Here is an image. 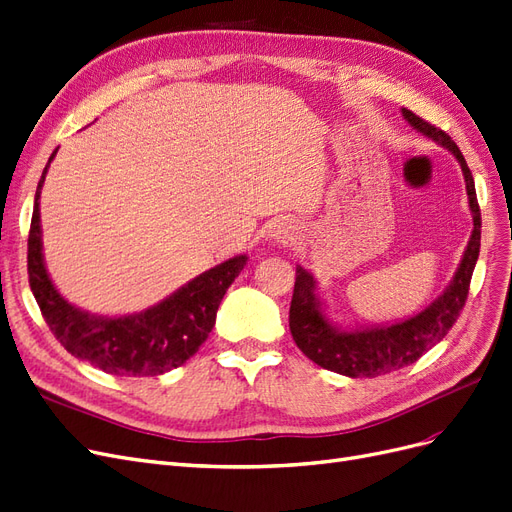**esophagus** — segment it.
<instances>
[{
    "mask_svg": "<svg viewBox=\"0 0 512 512\" xmlns=\"http://www.w3.org/2000/svg\"><path fill=\"white\" fill-rule=\"evenodd\" d=\"M292 226L288 224V222H275L273 226H271V231H269V239L271 241H275V243H286V241H292Z\"/></svg>",
    "mask_w": 512,
    "mask_h": 512,
    "instance_id": "esophagus-1",
    "label": "esophagus"
}]
</instances>
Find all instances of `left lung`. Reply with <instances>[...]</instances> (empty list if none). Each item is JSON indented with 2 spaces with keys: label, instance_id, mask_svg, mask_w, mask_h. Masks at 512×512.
I'll use <instances>...</instances> for the list:
<instances>
[{
  "label": "left lung",
  "instance_id": "obj_1",
  "mask_svg": "<svg viewBox=\"0 0 512 512\" xmlns=\"http://www.w3.org/2000/svg\"><path fill=\"white\" fill-rule=\"evenodd\" d=\"M402 116L415 131L430 137L438 146L447 148L460 163L472 214V235L460 260V267H457L445 292L434 298L426 309L394 324L360 328L337 326L326 315L322 298L315 294L317 281L301 264H296V281L290 305L292 339L298 349L317 366L345 377H377L392 373V370L417 362L421 354H426L438 341H443L466 305L474 264L479 260L481 209L464 154L445 131L432 127L430 122L415 116L411 110L404 108Z\"/></svg>",
  "mask_w": 512,
  "mask_h": 512
}]
</instances>
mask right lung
<instances>
[{"label":"right lung","instance_id":"add662e5","mask_svg":"<svg viewBox=\"0 0 512 512\" xmlns=\"http://www.w3.org/2000/svg\"><path fill=\"white\" fill-rule=\"evenodd\" d=\"M35 190L27 241L29 286L48 328L69 354L118 377H156L182 366L199 351L216 324L222 298L243 271L248 256L228 258L195 277L158 305L131 315H95L67 303L52 284L42 254L40 192Z\"/></svg>","mask_w":512,"mask_h":512}]
</instances>
